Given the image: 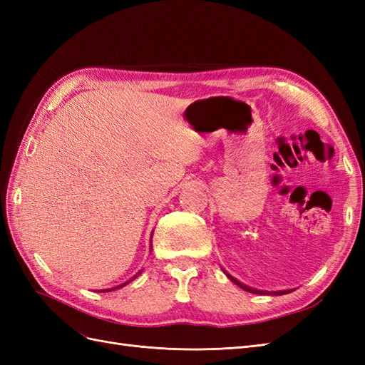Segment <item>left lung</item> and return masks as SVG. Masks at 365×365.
Returning <instances> with one entry per match:
<instances>
[{
    "label": "left lung",
    "mask_w": 365,
    "mask_h": 365,
    "mask_svg": "<svg viewBox=\"0 0 365 365\" xmlns=\"http://www.w3.org/2000/svg\"><path fill=\"white\" fill-rule=\"evenodd\" d=\"M224 272H225V275L227 277L233 282L235 284H237L239 288H242L244 291H247V292H251V294H260V295H283V294H289V292H292L294 289H284V291H262V289H256V288H251V286H247L245 283H242V282H239L237 279H235L233 275H230L225 269H222Z\"/></svg>",
    "instance_id": "1"
}]
</instances>
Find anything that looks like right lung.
I'll list each match as a JSON object with an SVG mask.
<instances>
[{"label":"right lung","mask_w":365,"mask_h":365,"mask_svg":"<svg viewBox=\"0 0 365 365\" xmlns=\"http://www.w3.org/2000/svg\"><path fill=\"white\" fill-rule=\"evenodd\" d=\"M152 235H153V231H152ZM150 240H152V236H150ZM150 245H152V242H150ZM141 274V271H138L135 275H134V277H132L130 280H128V282H125V283H121V284H118V286H115V288H109V289H98V292H109V291H114V289H120V288H123V286H126L128 283H130L132 280H134V279H137L138 277V275Z\"/></svg>","instance_id":"add662e5"}]
</instances>
